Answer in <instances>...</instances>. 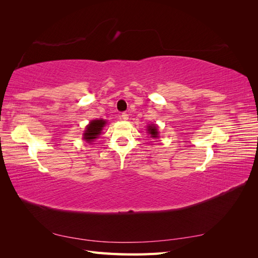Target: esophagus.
Masks as SVG:
<instances>
[{"mask_svg": "<svg viewBox=\"0 0 258 258\" xmlns=\"http://www.w3.org/2000/svg\"><path fill=\"white\" fill-rule=\"evenodd\" d=\"M120 118H121V119H123V120H128L129 116H128V114H127V113H122V114L120 115Z\"/></svg>", "mask_w": 258, "mask_h": 258, "instance_id": "esophagus-1", "label": "esophagus"}]
</instances>
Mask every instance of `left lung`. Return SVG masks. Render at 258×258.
Wrapping results in <instances>:
<instances>
[{"label":"left lung","mask_w":258,"mask_h":258,"mask_svg":"<svg viewBox=\"0 0 258 258\" xmlns=\"http://www.w3.org/2000/svg\"><path fill=\"white\" fill-rule=\"evenodd\" d=\"M147 131H148V134L151 135V138H158L159 132L155 124H150V126L147 127Z\"/></svg>","instance_id":"obj_1"}]
</instances>
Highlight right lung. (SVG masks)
Here are the masks:
<instances>
[{
    "mask_svg": "<svg viewBox=\"0 0 258 258\" xmlns=\"http://www.w3.org/2000/svg\"><path fill=\"white\" fill-rule=\"evenodd\" d=\"M105 123H106V121L103 120V119L91 120L88 126L86 127V130L83 134V136H84L83 139L85 140L86 142L91 143L93 140H96L100 136L101 131H102Z\"/></svg>",
    "mask_w": 258,
    "mask_h": 258,
    "instance_id": "1",
    "label": "right lung"
}]
</instances>
